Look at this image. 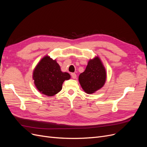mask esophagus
<instances>
[{
    "mask_svg": "<svg viewBox=\"0 0 147 147\" xmlns=\"http://www.w3.org/2000/svg\"><path fill=\"white\" fill-rule=\"evenodd\" d=\"M71 77H72L73 79H76V78H77V75L76 74V73H73L71 74Z\"/></svg>",
    "mask_w": 147,
    "mask_h": 147,
    "instance_id": "esophagus-1",
    "label": "esophagus"
}]
</instances>
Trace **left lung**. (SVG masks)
<instances>
[{
	"mask_svg": "<svg viewBox=\"0 0 147 147\" xmlns=\"http://www.w3.org/2000/svg\"><path fill=\"white\" fill-rule=\"evenodd\" d=\"M106 79V69L98 56L89 61L85 71L79 77L80 84L87 94L94 93L103 87Z\"/></svg>",
	"mask_w": 147,
	"mask_h": 147,
	"instance_id": "8db88e82",
	"label": "left lung"
}]
</instances>
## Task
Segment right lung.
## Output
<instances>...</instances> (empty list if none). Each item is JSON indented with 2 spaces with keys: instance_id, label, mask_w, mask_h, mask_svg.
<instances>
[{
  "instance_id": "right-lung-1",
  "label": "right lung",
  "mask_w": 147,
  "mask_h": 147,
  "mask_svg": "<svg viewBox=\"0 0 147 147\" xmlns=\"http://www.w3.org/2000/svg\"><path fill=\"white\" fill-rule=\"evenodd\" d=\"M70 78L69 74L62 72L56 61L49 56L44 57L39 62L33 73V79L37 89L49 97L61 91L63 82Z\"/></svg>"
}]
</instances>
